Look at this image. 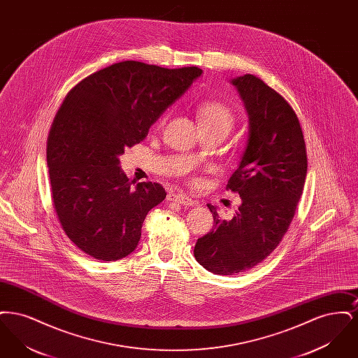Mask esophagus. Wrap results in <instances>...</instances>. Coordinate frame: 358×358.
<instances>
[{
    "label": "esophagus",
    "instance_id": "34e87169",
    "mask_svg": "<svg viewBox=\"0 0 358 358\" xmlns=\"http://www.w3.org/2000/svg\"><path fill=\"white\" fill-rule=\"evenodd\" d=\"M168 200L173 201V203H177V204L184 205V206H193L196 204L194 200L189 199L185 194H169Z\"/></svg>",
    "mask_w": 358,
    "mask_h": 358
}]
</instances>
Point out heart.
Masks as SVG:
<instances>
[{"instance_id": "b5f03b06", "label": "heart", "mask_w": 358, "mask_h": 358, "mask_svg": "<svg viewBox=\"0 0 358 358\" xmlns=\"http://www.w3.org/2000/svg\"><path fill=\"white\" fill-rule=\"evenodd\" d=\"M197 118L200 126L219 127L229 133L235 123V115L232 110L222 102L206 101L197 108Z\"/></svg>"}]
</instances>
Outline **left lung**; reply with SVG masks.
I'll list each match as a JSON object with an SVG mask.
<instances>
[{
	"label": "left lung",
	"instance_id": "obj_1",
	"mask_svg": "<svg viewBox=\"0 0 358 358\" xmlns=\"http://www.w3.org/2000/svg\"><path fill=\"white\" fill-rule=\"evenodd\" d=\"M231 85L248 115L245 148L227 185L241 204L231 220H222L217 208L208 204L215 224L193 251L216 275L243 273L273 252L289 229L307 173L302 129L285 98L250 73Z\"/></svg>",
	"mask_w": 358,
	"mask_h": 358
}]
</instances>
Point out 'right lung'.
Returning <instances> with one entry per match:
<instances>
[{
    "instance_id": "add662e5",
    "label": "right lung",
    "mask_w": 358,
    "mask_h": 358,
    "mask_svg": "<svg viewBox=\"0 0 358 358\" xmlns=\"http://www.w3.org/2000/svg\"><path fill=\"white\" fill-rule=\"evenodd\" d=\"M201 75L199 67L168 69L129 60L69 91L52 123L47 164L56 215L87 255L113 262L136 250L146 215L166 192L157 182L129 181L120 155L142 142Z\"/></svg>"
}]
</instances>
